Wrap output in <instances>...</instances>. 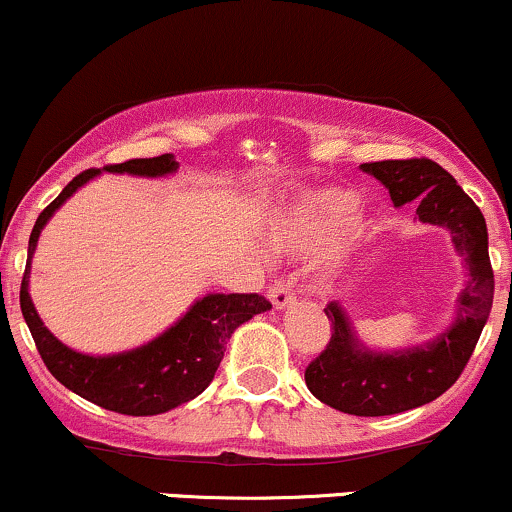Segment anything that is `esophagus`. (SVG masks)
<instances>
[{"label":"esophagus","instance_id":"esophagus-1","mask_svg":"<svg viewBox=\"0 0 512 512\" xmlns=\"http://www.w3.org/2000/svg\"><path fill=\"white\" fill-rule=\"evenodd\" d=\"M269 301H272L274 308H291L293 303H296V296H293L291 291V284H286V281H274L272 286H269Z\"/></svg>","mask_w":512,"mask_h":512}]
</instances>
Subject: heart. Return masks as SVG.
<instances>
[{"label": "heart", "mask_w": 512, "mask_h": 512, "mask_svg": "<svg viewBox=\"0 0 512 512\" xmlns=\"http://www.w3.org/2000/svg\"><path fill=\"white\" fill-rule=\"evenodd\" d=\"M354 204V195L346 190H315L298 195L286 204L276 221V243L293 250H310L330 236L342 219H346L351 236H361L366 221L351 211Z\"/></svg>", "instance_id": "heart-1"}]
</instances>
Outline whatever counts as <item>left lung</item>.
Masks as SVG:
<instances>
[{"instance_id": "obj_1", "label": "left lung", "mask_w": 512, "mask_h": 512, "mask_svg": "<svg viewBox=\"0 0 512 512\" xmlns=\"http://www.w3.org/2000/svg\"><path fill=\"white\" fill-rule=\"evenodd\" d=\"M380 180L395 207L416 202L421 223L448 228L457 255L469 269L457 317L433 342L380 354L356 339L342 305L325 315L332 337L325 351L305 368V385L320 402L354 416H390L433 402L460 378L474 354L493 305V269L484 214L445 168L431 158L363 163Z\"/></svg>"}]
</instances>
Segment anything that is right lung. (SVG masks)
<instances>
[{
  "mask_svg": "<svg viewBox=\"0 0 512 512\" xmlns=\"http://www.w3.org/2000/svg\"><path fill=\"white\" fill-rule=\"evenodd\" d=\"M103 170L142 175V178H161V175L175 173L178 161L173 154H163L113 163ZM96 175H101L98 168H88L79 173L57 195L55 202H50L40 211L31 231V240H28V262L21 281V313L33 334L40 358L67 390L98 404V407L117 411V414H163V411L180 407V404L190 402L207 390L231 334L250 317L272 308V303L260 293H209V296L199 298L170 330L156 337L154 342L139 346V349L113 356H88L64 346L43 325L31 301V293H28L31 257L35 245H38L40 231L50 221V216L81 185H86Z\"/></svg>",
  "mask_w": 512,
  "mask_h": 512,
  "instance_id": "right-lung-1",
  "label": "right lung"
}]
</instances>
